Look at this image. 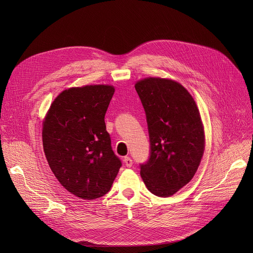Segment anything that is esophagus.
Masks as SVG:
<instances>
[{
    "label": "esophagus",
    "mask_w": 253,
    "mask_h": 253,
    "mask_svg": "<svg viewBox=\"0 0 253 253\" xmlns=\"http://www.w3.org/2000/svg\"><path fill=\"white\" fill-rule=\"evenodd\" d=\"M124 163H125L126 167H131L132 164H133V162H132V159L129 158V157L124 158Z\"/></svg>",
    "instance_id": "34e87169"
}]
</instances>
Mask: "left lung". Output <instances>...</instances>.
<instances>
[{
    "label": "left lung",
    "mask_w": 253,
    "mask_h": 253,
    "mask_svg": "<svg viewBox=\"0 0 253 253\" xmlns=\"http://www.w3.org/2000/svg\"><path fill=\"white\" fill-rule=\"evenodd\" d=\"M147 115L149 161L140 165L148 190L170 197L194 177L205 150V132L196 101L180 83L148 77L135 83Z\"/></svg>",
    "instance_id": "left-lung-1"
}]
</instances>
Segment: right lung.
<instances>
[{"mask_svg": "<svg viewBox=\"0 0 253 253\" xmlns=\"http://www.w3.org/2000/svg\"><path fill=\"white\" fill-rule=\"evenodd\" d=\"M114 92L104 84L65 89L43 120V148L52 172L66 191L84 200L108 193L122 165L104 123Z\"/></svg>", "mask_w": 253, "mask_h": 253, "instance_id": "obj_1", "label": "right lung"}]
</instances>
